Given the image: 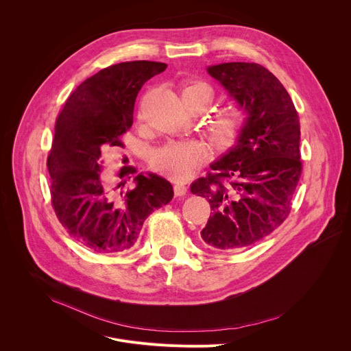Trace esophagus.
<instances>
[{
  "label": "esophagus",
  "mask_w": 351,
  "mask_h": 351,
  "mask_svg": "<svg viewBox=\"0 0 351 351\" xmlns=\"http://www.w3.org/2000/svg\"><path fill=\"white\" fill-rule=\"evenodd\" d=\"M173 192H175V196L182 197V196H184L186 192H187V186H184V184H182V183H176V184L173 186Z\"/></svg>",
  "instance_id": "obj_1"
}]
</instances>
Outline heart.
I'll use <instances>...</instances> for the list:
<instances>
[{"instance_id": "1", "label": "heart", "mask_w": 351, "mask_h": 351, "mask_svg": "<svg viewBox=\"0 0 351 351\" xmlns=\"http://www.w3.org/2000/svg\"><path fill=\"white\" fill-rule=\"evenodd\" d=\"M215 98L214 88L200 80L190 81L182 90V102L192 113L204 112ZM245 113L239 106H230L215 113L207 123V132L219 148L231 147L241 136ZM206 147L202 141H169L151 156V168L172 180H186L204 162Z\"/></svg>"}]
</instances>
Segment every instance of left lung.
<instances>
[{
	"label": "left lung",
	"mask_w": 351,
	"mask_h": 351,
	"mask_svg": "<svg viewBox=\"0 0 351 351\" xmlns=\"http://www.w3.org/2000/svg\"><path fill=\"white\" fill-rule=\"evenodd\" d=\"M208 74L247 112L234 148L190 184L213 210L202 239L208 249L247 247L278 228L293 208L302 173L298 112L282 84L256 62H224Z\"/></svg>",
	"instance_id": "8db88e82"
}]
</instances>
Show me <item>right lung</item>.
<instances>
[{
	"mask_svg": "<svg viewBox=\"0 0 351 351\" xmlns=\"http://www.w3.org/2000/svg\"><path fill=\"white\" fill-rule=\"evenodd\" d=\"M165 70V62L145 60L106 67L71 92L56 119L47 156L51 206L70 237L95 253L132 250L147 217L173 197L167 179L130 165L114 176L136 175L133 187L124 190L123 182L113 186L102 176L104 154L124 148L141 86Z\"/></svg>",
	"mask_w": 351,
	"mask_h": 351,
	"instance_id": "add662e5",
	"label": "right lung"
}]
</instances>
